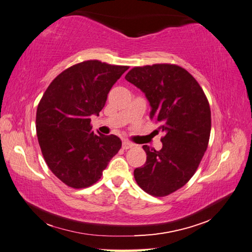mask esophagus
<instances>
[{
	"label": "esophagus",
	"instance_id": "34e87169",
	"mask_svg": "<svg viewBox=\"0 0 252 252\" xmlns=\"http://www.w3.org/2000/svg\"><path fill=\"white\" fill-rule=\"evenodd\" d=\"M132 146H133V144L130 143L129 141H123V142H122V148H123V149H129V148H131Z\"/></svg>",
	"mask_w": 252,
	"mask_h": 252
}]
</instances>
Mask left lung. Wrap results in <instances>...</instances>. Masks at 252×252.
I'll list each match as a JSON object with an SVG mask.
<instances>
[{"instance_id": "8db88e82", "label": "left lung", "mask_w": 252, "mask_h": 252, "mask_svg": "<svg viewBox=\"0 0 252 252\" xmlns=\"http://www.w3.org/2000/svg\"><path fill=\"white\" fill-rule=\"evenodd\" d=\"M126 80L145 94L151 119L161 131L162 148L144 145L146 162L134 170L136 183L147 194L163 197L184 186L195 174L207 151L211 111L199 83L178 65L134 67Z\"/></svg>"}]
</instances>
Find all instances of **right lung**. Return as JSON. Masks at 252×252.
<instances>
[{"mask_svg":"<svg viewBox=\"0 0 252 252\" xmlns=\"http://www.w3.org/2000/svg\"><path fill=\"white\" fill-rule=\"evenodd\" d=\"M129 67L85 61L53 80L37 105L36 135L46 164L63 183L84 189L96 183L121 148L120 138L95 134L91 116Z\"/></svg>","mask_w":252,"mask_h":252,"instance_id":"1","label":"right lung"}]
</instances>
